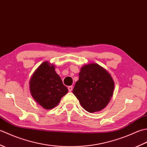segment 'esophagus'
I'll use <instances>...</instances> for the list:
<instances>
[{"mask_svg":"<svg viewBox=\"0 0 147 147\" xmlns=\"http://www.w3.org/2000/svg\"><path fill=\"white\" fill-rule=\"evenodd\" d=\"M73 86H68V90L69 92H72V90H73Z\"/></svg>","mask_w":147,"mask_h":147,"instance_id":"1","label":"esophagus"}]
</instances>
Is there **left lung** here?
<instances>
[{"instance_id":"left-lung-1","label":"left lung","mask_w":147,"mask_h":147,"mask_svg":"<svg viewBox=\"0 0 147 147\" xmlns=\"http://www.w3.org/2000/svg\"><path fill=\"white\" fill-rule=\"evenodd\" d=\"M114 88V82L110 74L97 64H90L81 69L73 92L82 107L93 113L106 107Z\"/></svg>"}]
</instances>
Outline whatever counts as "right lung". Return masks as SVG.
Listing matches in <instances>:
<instances>
[{
	"label": "right lung",
	"instance_id": "obj_1",
	"mask_svg": "<svg viewBox=\"0 0 147 147\" xmlns=\"http://www.w3.org/2000/svg\"><path fill=\"white\" fill-rule=\"evenodd\" d=\"M30 88L33 98L45 109L55 107L68 92L54 65H50L48 62H43L33 74Z\"/></svg>",
	"mask_w": 147,
	"mask_h": 147
}]
</instances>
